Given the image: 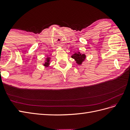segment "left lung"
Here are the masks:
<instances>
[{"instance_id": "left-lung-1", "label": "left lung", "mask_w": 130, "mask_h": 130, "mask_svg": "<svg viewBox=\"0 0 130 130\" xmlns=\"http://www.w3.org/2000/svg\"><path fill=\"white\" fill-rule=\"evenodd\" d=\"M71 58L75 60L76 64L79 65H81L82 62L85 60L86 55L85 54H82V53L78 51L77 53H75L74 54H72L71 55Z\"/></svg>"}]
</instances>
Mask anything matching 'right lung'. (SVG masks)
I'll list each match as a JSON object with an SVG mask.
<instances>
[{"label": "right lung", "instance_id": "1", "mask_svg": "<svg viewBox=\"0 0 130 130\" xmlns=\"http://www.w3.org/2000/svg\"><path fill=\"white\" fill-rule=\"evenodd\" d=\"M51 58L49 57V56H47L45 59L44 62L43 63V66H44L45 68H48L50 65V62H51Z\"/></svg>", "mask_w": 130, "mask_h": 130}]
</instances>
